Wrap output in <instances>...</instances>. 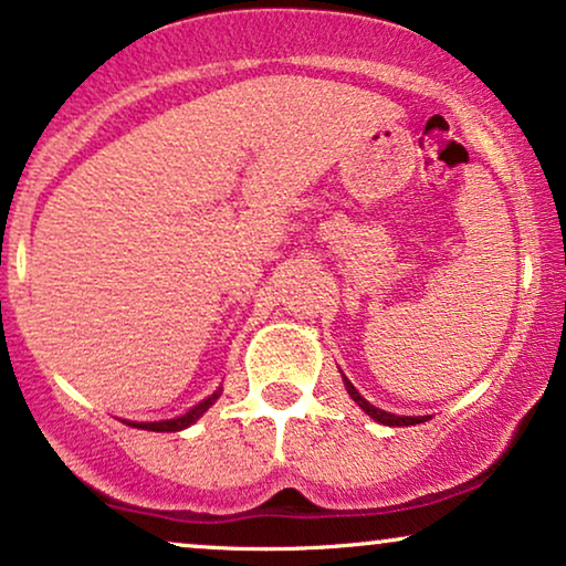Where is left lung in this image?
<instances>
[{
    "instance_id": "8db88e82",
    "label": "left lung",
    "mask_w": 566,
    "mask_h": 566,
    "mask_svg": "<svg viewBox=\"0 0 566 566\" xmlns=\"http://www.w3.org/2000/svg\"><path fill=\"white\" fill-rule=\"evenodd\" d=\"M344 386H346V390H349V396L354 398V403H357L361 411L370 413V417H373L375 421H380V424H388V427H409V424H421V421H427V417H396V413L382 411V409H378V406H373L370 401H365V398L359 396V390L354 388L352 382L346 380V378H344Z\"/></svg>"
}]
</instances>
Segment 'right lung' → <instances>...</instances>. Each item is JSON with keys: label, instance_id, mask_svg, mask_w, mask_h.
<instances>
[{"label": "right lung", "instance_id": "1", "mask_svg": "<svg viewBox=\"0 0 566 566\" xmlns=\"http://www.w3.org/2000/svg\"><path fill=\"white\" fill-rule=\"evenodd\" d=\"M220 396H222V388L214 390L212 396L205 398V401H201V403H196L193 409H188L186 413H180V417H176V419H165V421H126V424L137 427V429H149V432H178V429L191 427L193 421L199 419L201 413H205L209 406H212Z\"/></svg>", "mask_w": 566, "mask_h": 566}]
</instances>
